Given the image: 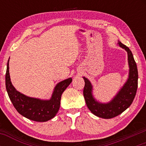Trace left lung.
<instances>
[{"label": "left lung", "instance_id": "8db88e82", "mask_svg": "<svg viewBox=\"0 0 146 146\" xmlns=\"http://www.w3.org/2000/svg\"><path fill=\"white\" fill-rule=\"evenodd\" d=\"M119 45L127 52L128 63L129 66V75L127 82L120 90L113 100L108 104H100L95 101L92 95L91 83L87 78L84 77L85 85L84 87L83 94L84 96L88 109L94 114L104 119H110L118 115L130 106L136 94L137 89V65L133 58L132 52L126 46L118 42Z\"/></svg>", "mask_w": 146, "mask_h": 146}]
</instances>
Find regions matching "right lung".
Wrapping results in <instances>:
<instances>
[{
	"mask_svg": "<svg viewBox=\"0 0 146 146\" xmlns=\"http://www.w3.org/2000/svg\"><path fill=\"white\" fill-rule=\"evenodd\" d=\"M9 61L5 76L6 88L9 98L18 112L24 117L35 121L42 122L53 118L60 108L61 96L72 79L70 78L58 84L50 100L33 98L21 94L14 88L10 78Z\"/></svg>",
	"mask_w": 146,
	"mask_h": 146,
	"instance_id": "right-lung-1",
	"label": "right lung"
}]
</instances>
